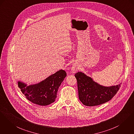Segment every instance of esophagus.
<instances>
[{"mask_svg":"<svg viewBox=\"0 0 134 134\" xmlns=\"http://www.w3.org/2000/svg\"><path fill=\"white\" fill-rule=\"evenodd\" d=\"M71 69H72V72L73 73H75L77 70V68L75 65H73Z\"/></svg>","mask_w":134,"mask_h":134,"instance_id":"34e87169","label":"esophagus"}]
</instances>
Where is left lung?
I'll list each match as a JSON object with an SVG mask.
<instances>
[{
  "label": "left lung",
  "mask_w": 134,
  "mask_h": 134,
  "mask_svg": "<svg viewBox=\"0 0 134 134\" xmlns=\"http://www.w3.org/2000/svg\"><path fill=\"white\" fill-rule=\"evenodd\" d=\"M75 77L77 82L79 99L83 104L89 107L100 105L111 100L118 92L121 84L103 86L82 72L76 73Z\"/></svg>",
  "instance_id": "obj_1"
}]
</instances>
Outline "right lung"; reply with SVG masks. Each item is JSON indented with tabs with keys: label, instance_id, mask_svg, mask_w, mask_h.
<instances>
[{
	"label": "right lung",
	"instance_id": "right-lung-1",
	"mask_svg": "<svg viewBox=\"0 0 134 134\" xmlns=\"http://www.w3.org/2000/svg\"><path fill=\"white\" fill-rule=\"evenodd\" d=\"M66 75V71L61 69L39 83L27 86L24 82L18 81V85L29 100L45 106L55 101L59 88Z\"/></svg>",
	"mask_w": 134,
	"mask_h": 134
}]
</instances>
